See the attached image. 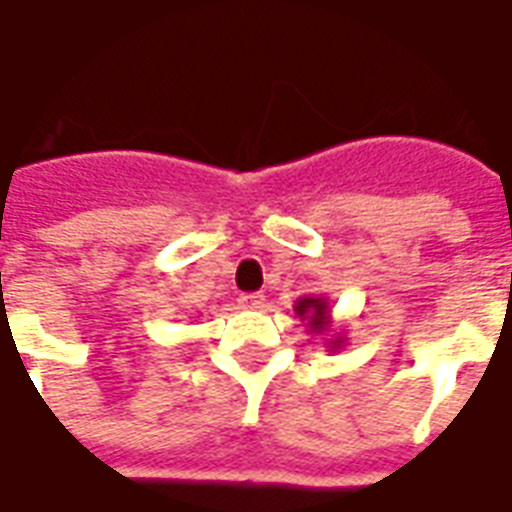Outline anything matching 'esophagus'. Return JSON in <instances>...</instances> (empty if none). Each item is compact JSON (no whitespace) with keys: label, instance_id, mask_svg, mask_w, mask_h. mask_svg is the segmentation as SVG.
Returning <instances> with one entry per match:
<instances>
[{"label":"esophagus","instance_id":"obj_1","mask_svg":"<svg viewBox=\"0 0 512 512\" xmlns=\"http://www.w3.org/2000/svg\"><path fill=\"white\" fill-rule=\"evenodd\" d=\"M238 302L244 307H263L266 305V296H263V293H241Z\"/></svg>","mask_w":512,"mask_h":512}]
</instances>
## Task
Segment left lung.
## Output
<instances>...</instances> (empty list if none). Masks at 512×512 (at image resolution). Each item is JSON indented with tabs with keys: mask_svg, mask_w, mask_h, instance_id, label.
Listing matches in <instances>:
<instances>
[{
	"mask_svg": "<svg viewBox=\"0 0 512 512\" xmlns=\"http://www.w3.org/2000/svg\"><path fill=\"white\" fill-rule=\"evenodd\" d=\"M296 316L307 321V330L316 332V335H330L332 332V307H330V299L327 296H302L296 305ZM346 338H343L341 332L338 335H332L327 338V346H330V352H338Z\"/></svg>",
	"mask_w": 512,
	"mask_h": 512,
	"instance_id": "8db88e82",
	"label": "left lung"
}]
</instances>
